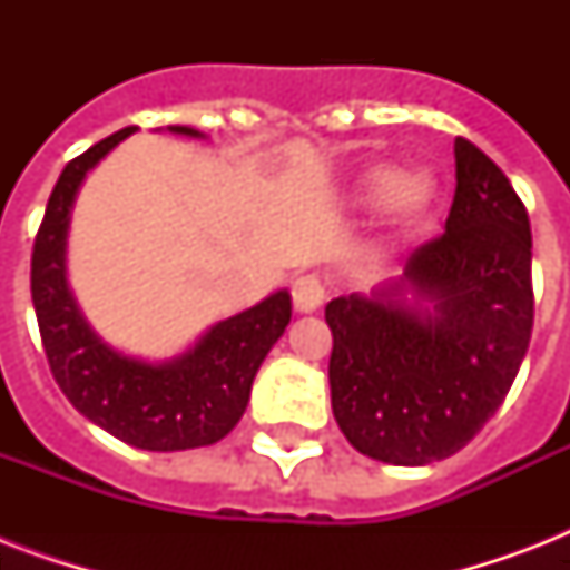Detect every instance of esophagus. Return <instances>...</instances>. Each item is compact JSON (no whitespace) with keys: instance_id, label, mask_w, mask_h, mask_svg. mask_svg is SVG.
Instances as JSON below:
<instances>
[{"instance_id":"obj_1","label":"esophagus","mask_w":570,"mask_h":570,"mask_svg":"<svg viewBox=\"0 0 570 570\" xmlns=\"http://www.w3.org/2000/svg\"><path fill=\"white\" fill-rule=\"evenodd\" d=\"M325 302V284L320 275H298L293 281V304L298 313H313Z\"/></svg>"}]
</instances>
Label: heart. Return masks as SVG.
I'll list each match as a JSON object with an SVG mask.
<instances>
[{
    "label": "heart",
    "instance_id": "obj_1",
    "mask_svg": "<svg viewBox=\"0 0 570 570\" xmlns=\"http://www.w3.org/2000/svg\"><path fill=\"white\" fill-rule=\"evenodd\" d=\"M364 189L370 197H387V209L396 218H414L423 213L434 191L425 177H399L387 165H379L366 174Z\"/></svg>",
    "mask_w": 570,
    "mask_h": 570
}]
</instances>
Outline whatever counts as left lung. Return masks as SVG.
Instances as JSON below:
<instances>
[{"instance_id": "left-lung-1", "label": "left lung", "mask_w": 570, "mask_h": 570, "mask_svg": "<svg viewBox=\"0 0 570 570\" xmlns=\"http://www.w3.org/2000/svg\"><path fill=\"white\" fill-rule=\"evenodd\" d=\"M405 281L434 313L384 293L325 307L331 407L357 452L420 468L468 446L503 405L535 316L527 206L468 138H455L446 230L411 254Z\"/></svg>"}]
</instances>
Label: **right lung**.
<instances>
[{
  "label": "right lung",
  "mask_w": 570,
  "mask_h": 570,
  "mask_svg": "<svg viewBox=\"0 0 570 570\" xmlns=\"http://www.w3.org/2000/svg\"><path fill=\"white\" fill-rule=\"evenodd\" d=\"M183 136L197 129L171 127ZM132 127L118 129L65 165L31 248V304L49 373L70 405L91 423L138 450H195L222 441L239 423L263 357L289 325V295L218 322L189 355L171 364H141L102 346L76 311L65 284V236L76 189Z\"/></svg>",
  "instance_id": "obj_1"
}]
</instances>
